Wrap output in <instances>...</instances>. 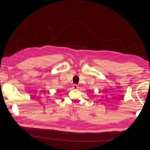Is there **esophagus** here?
I'll return each instance as SVG.
<instances>
[{"label": "esophagus", "mask_w": 150, "mask_h": 150, "mask_svg": "<svg viewBox=\"0 0 150 150\" xmlns=\"http://www.w3.org/2000/svg\"><path fill=\"white\" fill-rule=\"evenodd\" d=\"M78 86L77 84H74L73 86H72V88L74 89H78Z\"/></svg>", "instance_id": "1"}]
</instances>
